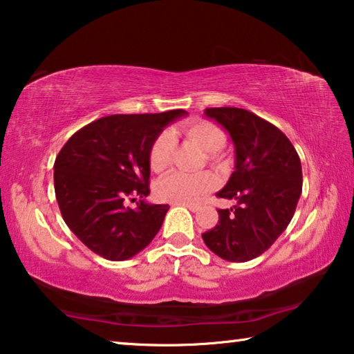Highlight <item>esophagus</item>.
Wrapping results in <instances>:
<instances>
[{
	"instance_id": "34e87169",
	"label": "esophagus",
	"mask_w": 354,
	"mask_h": 354,
	"mask_svg": "<svg viewBox=\"0 0 354 354\" xmlns=\"http://www.w3.org/2000/svg\"><path fill=\"white\" fill-rule=\"evenodd\" d=\"M181 205L187 207L192 212H196L200 209V205H195V203H181Z\"/></svg>"
}]
</instances>
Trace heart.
I'll list each match as a JSON object with an SVG mask.
<instances>
[{
  "label": "heart",
  "instance_id": "heart-1",
  "mask_svg": "<svg viewBox=\"0 0 354 354\" xmlns=\"http://www.w3.org/2000/svg\"><path fill=\"white\" fill-rule=\"evenodd\" d=\"M184 134L195 142L203 151L214 154L223 148L226 136L221 128L212 122H195L184 127ZM175 148V136L171 131H162L149 148V167L156 171H164L170 165V158ZM214 187V178L207 173L200 175H185V173H171L159 179L156 184V195L162 201L190 203L198 200Z\"/></svg>",
  "mask_w": 354,
  "mask_h": 354
}]
</instances>
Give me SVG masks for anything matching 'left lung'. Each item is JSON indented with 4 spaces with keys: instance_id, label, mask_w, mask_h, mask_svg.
Segmentation results:
<instances>
[{
    "instance_id": "obj_1",
    "label": "left lung",
    "mask_w": 354,
    "mask_h": 354,
    "mask_svg": "<svg viewBox=\"0 0 354 354\" xmlns=\"http://www.w3.org/2000/svg\"><path fill=\"white\" fill-rule=\"evenodd\" d=\"M205 115L234 143V171L217 196L236 206L218 209L217 225L203 241L221 259L247 262L270 248L290 223L301 195V162L283 131L253 112L207 107Z\"/></svg>"
}]
</instances>
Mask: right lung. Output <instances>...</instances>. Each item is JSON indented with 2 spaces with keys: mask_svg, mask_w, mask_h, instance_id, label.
<instances>
[{
  "mask_svg": "<svg viewBox=\"0 0 354 354\" xmlns=\"http://www.w3.org/2000/svg\"><path fill=\"white\" fill-rule=\"evenodd\" d=\"M162 113H117L70 137L55 162V192L71 232L107 261H124L149 245L169 205H149V148L173 120ZM139 196L138 207L126 200ZM134 199V198H133Z\"/></svg>",
  "mask_w": 354,
  "mask_h": 354,
  "instance_id": "add662e5",
  "label": "right lung"
}]
</instances>
